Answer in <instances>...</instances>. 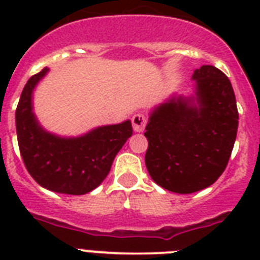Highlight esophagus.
Returning <instances> with one entry per match:
<instances>
[{
	"mask_svg": "<svg viewBox=\"0 0 260 260\" xmlns=\"http://www.w3.org/2000/svg\"><path fill=\"white\" fill-rule=\"evenodd\" d=\"M147 124V117L144 113H135L132 116V125L135 132H143Z\"/></svg>",
	"mask_w": 260,
	"mask_h": 260,
	"instance_id": "34e87169",
	"label": "esophagus"
}]
</instances>
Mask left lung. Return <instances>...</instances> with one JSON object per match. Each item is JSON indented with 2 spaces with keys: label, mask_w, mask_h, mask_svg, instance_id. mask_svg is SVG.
I'll return each instance as SVG.
<instances>
[{
  "label": "left lung",
  "mask_w": 260,
  "mask_h": 260,
  "mask_svg": "<svg viewBox=\"0 0 260 260\" xmlns=\"http://www.w3.org/2000/svg\"><path fill=\"white\" fill-rule=\"evenodd\" d=\"M194 94H174L151 110L146 166L155 183L190 194L213 185L234 148L239 113L230 79L214 66L194 70Z\"/></svg>",
  "instance_id": "left-lung-1"
}]
</instances>
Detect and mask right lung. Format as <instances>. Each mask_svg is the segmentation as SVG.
<instances>
[{
    "mask_svg": "<svg viewBox=\"0 0 260 260\" xmlns=\"http://www.w3.org/2000/svg\"><path fill=\"white\" fill-rule=\"evenodd\" d=\"M48 73L30 77L16 109V131L22 160L39 185L62 194L81 196L109 174L114 156L132 136L129 120L97 126L81 136H58L40 125L34 112V90Z\"/></svg>",
    "mask_w": 260,
    "mask_h": 260,
    "instance_id": "right-lung-1",
    "label": "right lung"
}]
</instances>
